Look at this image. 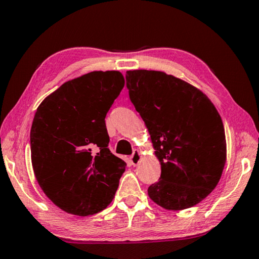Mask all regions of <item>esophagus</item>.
I'll return each mask as SVG.
<instances>
[{"instance_id": "esophagus-1", "label": "esophagus", "mask_w": 259, "mask_h": 259, "mask_svg": "<svg viewBox=\"0 0 259 259\" xmlns=\"http://www.w3.org/2000/svg\"><path fill=\"white\" fill-rule=\"evenodd\" d=\"M130 161L133 166L139 165V162L141 161V153H140L139 150H134L133 155L131 156V158H130Z\"/></svg>"}]
</instances>
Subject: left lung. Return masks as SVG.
Here are the masks:
<instances>
[{"label": "left lung", "instance_id": "1", "mask_svg": "<svg viewBox=\"0 0 259 259\" xmlns=\"http://www.w3.org/2000/svg\"><path fill=\"white\" fill-rule=\"evenodd\" d=\"M126 85L161 166L149 198L167 210L196 206L219 184L226 162L225 131L214 103L164 71L128 70Z\"/></svg>", "mask_w": 259, "mask_h": 259}]
</instances>
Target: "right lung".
Returning <instances> with one entry per match:
<instances>
[{
    "label": "right lung",
    "mask_w": 259,
    "mask_h": 259,
    "mask_svg": "<svg viewBox=\"0 0 259 259\" xmlns=\"http://www.w3.org/2000/svg\"><path fill=\"white\" fill-rule=\"evenodd\" d=\"M124 85L119 71H91L63 83L35 112L30 130L35 178L68 214H97L115 197L126 162L108 149L104 118Z\"/></svg>",
    "instance_id": "add662e5"
}]
</instances>
